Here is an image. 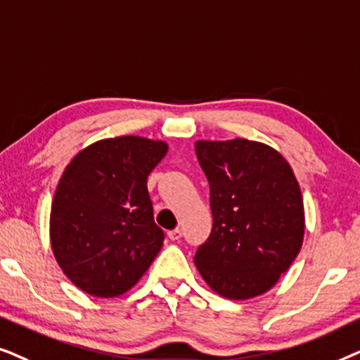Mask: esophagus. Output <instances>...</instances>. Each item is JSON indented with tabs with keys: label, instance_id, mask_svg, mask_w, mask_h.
Masks as SVG:
<instances>
[{
	"label": "esophagus",
	"instance_id": "34e87169",
	"mask_svg": "<svg viewBox=\"0 0 360 360\" xmlns=\"http://www.w3.org/2000/svg\"><path fill=\"white\" fill-rule=\"evenodd\" d=\"M167 237H169L172 242H177V240H179V238H181V237H183V232H181V230H179V229L169 230V232H167Z\"/></svg>",
	"mask_w": 360,
	"mask_h": 360
}]
</instances>
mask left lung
Returning <instances> with one entry per match:
<instances>
[{"mask_svg": "<svg viewBox=\"0 0 360 360\" xmlns=\"http://www.w3.org/2000/svg\"><path fill=\"white\" fill-rule=\"evenodd\" d=\"M210 186L212 232L194 263L224 298L265 293L300 253L304 209L288 161L258 141H198Z\"/></svg>", "mask_w": 360, "mask_h": 360, "instance_id": "1", "label": "left lung"}]
</instances>
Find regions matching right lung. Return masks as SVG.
<instances>
[{
    "mask_svg": "<svg viewBox=\"0 0 360 360\" xmlns=\"http://www.w3.org/2000/svg\"><path fill=\"white\" fill-rule=\"evenodd\" d=\"M167 145L141 136L94 143L65 167L51 210V243L67 278L98 298L123 295L145 275L165 232L146 179Z\"/></svg>",
    "mask_w": 360,
    "mask_h": 360,
    "instance_id": "right-lung-1",
    "label": "right lung"
}]
</instances>
